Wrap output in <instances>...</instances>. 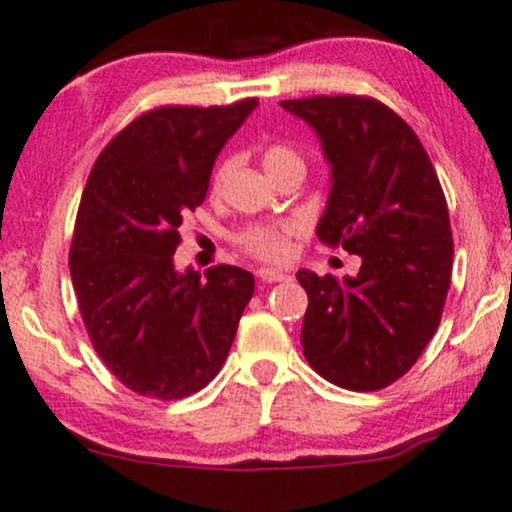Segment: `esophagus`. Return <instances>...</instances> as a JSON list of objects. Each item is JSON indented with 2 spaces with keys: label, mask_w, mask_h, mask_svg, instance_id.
<instances>
[{
  "label": "esophagus",
  "mask_w": 512,
  "mask_h": 512,
  "mask_svg": "<svg viewBox=\"0 0 512 512\" xmlns=\"http://www.w3.org/2000/svg\"><path fill=\"white\" fill-rule=\"evenodd\" d=\"M257 274H260V278H262L264 283H281V281H288V278H290L288 271H283V269H269V267L260 269V271H257Z\"/></svg>",
  "instance_id": "34e87169"
}]
</instances>
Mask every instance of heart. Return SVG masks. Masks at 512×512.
I'll use <instances>...</instances> for the list:
<instances>
[{
	"instance_id": "1",
	"label": "heart",
	"mask_w": 512,
	"mask_h": 512,
	"mask_svg": "<svg viewBox=\"0 0 512 512\" xmlns=\"http://www.w3.org/2000/svg\"><path fill=\"white\" fill-rule=\"evenodd\" d=\"M262 163H264V170L269 173V170L283 166V163H299V156L288 147L274 145L264 152ZM227 166L229 163H222V166L217 168L215 182L222 180V175L227 173ZM290 231L292 229L285 227V224H281V227H255V229L245 231L238 241H241L245 250L252 252V255L262 257V260H283V257L288 255Z\"/></svg>"
}]
</instances>
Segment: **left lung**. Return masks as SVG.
I'll use <instances>...</instances> for the list:
<instances>
[{
    "mask_svg": "<svg viewBox=\"0 0 512 512\" xmlns=\"http://www.w3.org/2000/svg\"><path fill=\"white\" fill-rule=\"evenodd\" d=\"M330 163L316 234L363 264L356 276L297 271L309 295L302 346L320 377L377 391L403 377L431 342L452 278V231L424 145L393 109L358 95L283 100Z\"/></svg>",
    "mask_w": 512,
    "mask_h": 512,
    "instance_id": "obj_1",
    "label": "left lung"
}]
</instances>
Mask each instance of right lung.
Wrapping results in <instances>:
<instances>
[{
  "instance_id": "add662e5",
  "label": "right lung",
  "mask_w": 512,
  "mask_h": 512,
  "mask_svg": "<svg viewBox=\"0 0 512 512\" xmlns=\"http://www.w3.org/2000/svg\"><path fill=\"white\" fill-rule=\"evenodd\" d=\"M257 107H159L105 147L81 194L70 274L81 318L114 377L159 400L222 370L255 276L175 267L180 224L208 194L217 154Z\"/></svg>"
}]
</instances>
